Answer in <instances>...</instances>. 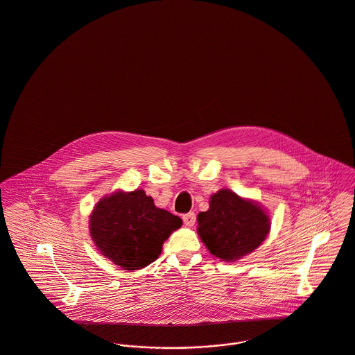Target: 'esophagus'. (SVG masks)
<instances>
[{
    "instance_id": "34e87169",
    "label": "esophagus",
    "mask_w": 355,
    "mask_h": 355,
    "mask_svg": "<svg viewBox=\"0 0 355 355\" xmlns=\"http://www.w3.org/2000/svg\"><path fill=\"white\" fill-rule=\"evenodd\" d=\"M195 219H196V216H195V214L193 213L184 214V215H183V222H184V225L189 226V227L195 225Z\"/></svg>"
}]
</instances>
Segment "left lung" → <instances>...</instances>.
<instances>
[{"mask_svg":"<svg viewBox=\"0 0 355 355\" xmlns=\"http://www.w3.org/2000/svg\"><path fill=\"white\" fill-rule=\"evenodd\" d=\"M207 211L198 214V236L209 252L234 262L254 252L270 232V218L260 203L222 189L210 198Z\"/></svg>","mask_w":355,"mask_h":355,"instance_id":"8db88e82","label":"left lung"}]
</instances>
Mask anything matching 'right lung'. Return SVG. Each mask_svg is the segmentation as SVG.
<instances>
[{
  "mask_svg": "<svg viewBox=\"0 0 355 355\" xmlns=\"http://www.w3.org/2000/svg\"><path fill=\"white\" fill-rule=\"evenodd\" d=\"M96 250L123 270H139L157 260L163 243L183 220L155 206L144 189L101 198L89 218Z\"/></svg>",
  "mask_w": 355,
  "mask_h": 355,
  "instance_id": "right-lung-1",
  "label": "right lung"
}]
</instances>
